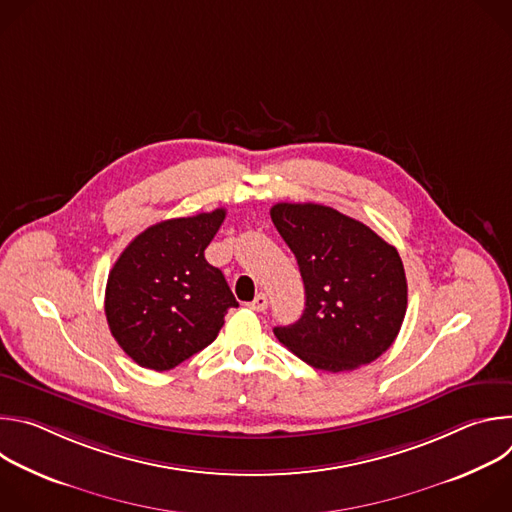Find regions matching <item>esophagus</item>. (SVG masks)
<instances>
[{"label":"esophagus","instance_id":"esophagus-1","mask_svg":"<svg viewBox=\"0 0 512 512\" xmlns=\"http://www.w3.org/2000/svg\"><path fill=\"white\" fill-rule=\"evenodd\" d=\"M249 308L255 310V312H265V310H267V296H265V294H259V296L249 304Z\"/></svg>","mask_w":512,"mask_h":512}]
</instances>
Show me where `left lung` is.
Segmentation results:
<instances>
[{"label":"left lung","instance_id":"8db88e82","mask_svg":"<svg viewBox=\"0 0 512 512\" xmlns=\"http://www.w3.org/2000/svg\"><path fill=\"white\" fill-rule=\"evenodd\" d=\"M271 221L296 255L306 310L277 326V340L310 367L342 373L377 360L407 312V279L393 245L360 221L322 204L277 202Z\"/></svg>","mask_w":512,"mask_h":512}]
</instances>
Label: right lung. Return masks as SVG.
I'll use <instances>...</instances> for the list:
<instances>
[{
  "label": "right lung",
  "mask_w": 512,
  "mask_h": 512,
  "mask_svg": "<svg viewBox=\"0 0 512 512\" xmlns=\"http://www.w3.org/2000/svg\"><path fill=\"white\" fill-rule=\"evenodd\" d=\"M225 208L170 218L139 233L115 261L105 289L109 330L139 367L170 371L206 348L237 308L221 269L204 249Z\"/></svg>",
  "instance_id": "obj_1"
}]
</instances>
